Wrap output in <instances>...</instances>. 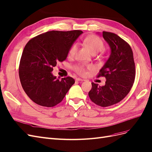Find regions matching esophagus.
Segmentation results:
<instances>
[{"mask_svg":"<svg viewBox=\"0 0 152 152\" xmlns=\"http://www.w3.org/2000/svg\"><path fill=\"white\" fill-rule=\"evenodd\" d=\"M76 80H77V81H79V82H83V81H84V80L82 79V78H76Z\"/></svg>","mask_w":152,"mask_h":152,"instance_id":"1","label":"esophagus"}]
</instances>
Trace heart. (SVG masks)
Wrapping results in <instances>:
<instances>
[{
    "label": "heart",
    "mask_w": 152,
    "mask_h": 152,
    "mask_svg": "<svg viewBox=\"0 0 152 152\" xmlns=\"http://www.w3.org/2000/svg\"><path fill=\"white\" fill-rule=\"evenodd\" d=\"M85 43L92 54H96L98 52L102 51L104 48V45L102 39L97 36L91 35L88 36L85 39ZM77 49V45L76 44L73 45L69 51V55L70 56H74ZM93 69L92 65H77L74 66V70L80 75H85L87 74L86 70H91Z\"/></svg>",
    "instance_id": "heart-1"
}]
</instances>
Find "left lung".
Instances as JSON below:
<instances>
[{
	"mask_svg": "<svg viewBox=\"0 0 152 152\" xmlns=\"http://www.w3.org/2000/svg\"><path fill=\"white\" fill-rule=\"evenodd\" d=\"M102 36L111 48V55L97 77H105L106 81L103 86L92 82L88 96L97 105L107 107L122 101L129 92L135 78V65L128 43L113 33L103 31Z\"/></svg>",
	"mask_w": 152,
	"mask_h": 152,
	"instance_id": "obj_1",
	"label": "left lung"
}]
</instances>
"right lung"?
<instances>
[{"mask_svg": "<svg viewBox=\"0 0 152 152\" xmlns=\"http://www.w3.org/2000/svg\"><path fill=\"white\" fill-rule=\"evenodd\" d=\"M83 32L51 31L30 39L26 45L19 67L20 83L36 104L53 107L62 101L75 80L56 78L53 68L66 59L72 45Z\"/></svg>", "mask_w": 152, "mask_h": 152, "instance_id": "1", "label": "right lung"}]
</instances>
